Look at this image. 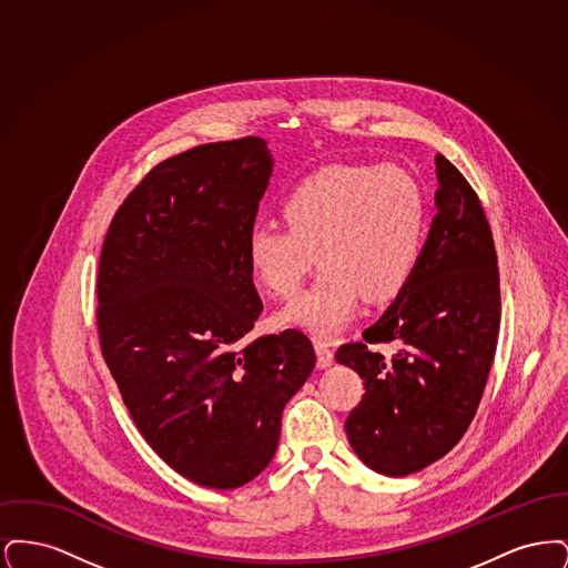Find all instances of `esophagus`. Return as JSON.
<instances>
[{"label": "esophagus", "mask_w": 568, "mask_h": 568, "mask_svg": "<svg viewBox=\"0 0 568 568\" xmlns=\"http://www.w3.org/2000/svg\"><path fill=\"white\" fill-rule=\"evenodd\" d=\"M315 353H317V364H320V368H325V366H329V364L334 362V352L329 349V343H327V341L317 338V341H315Z\"/></svg>", "instance_id": "34e87169"}]
</instances>
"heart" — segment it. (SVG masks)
Segmentation results:
<instances>
[{"mask_svg":"<svg viewBox=\"0 0 568 568\" xmlns=\"http://www.w3.org/2000/svg\"><path fill=\"white\" fill-rule=\"evenodd\" d=\"M287 227L260 223L246 260L274 297H292L317 257L315 283L278 315L283 325L332 334L352 322L362 294L383 302L405 290L428 239V197L400 165H327L283 202Z\"/></svg>","mask_w":568,"mask_h":568,"instance_id":"heart-1","label":"heart"}]
</instances>
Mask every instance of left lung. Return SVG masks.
Returning a JSON list of instances; mask_svg holds the SVG:
<instances>
[{"instance_id": "8db88e82", "label": "left lung", "mask_w": 568, "mask_h": 568, "mask_svg": "<svg viewBox=\"0 0 568 568\" xmlns=\"http://www.w3.org/2000/svg\"><path fill=\"white\" fill-rule=\"evenodd\" d=\"M436 215L422 262L364 341L336 359L364 378L345 422L359 459L406 477L456 447L486 389L500 327L498 257L479 195L436 155ZM400 342L392 361L367 345Z\"/></svg>"}]
</instances>
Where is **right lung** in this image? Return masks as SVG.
Instances as JSON below:
<instances>
[{"label": "right lung", "mask_w": 568, "mask_h": 568, "mask_svg": "<svg viewBox=\"0 0 568 568\" xmlns=\"http://www.w3.org/2000/svg\"><path fill=\"white\" fill-rule=\"evenodd\" d=\"M262 138L158 163L110 221L100 349L144 440L193 484L234 489L271 462L281 413L315 366L297 329L262 336L246 239L271 179Z\"/></svg>", "instance_id": "obj_1"}]
</instances>
